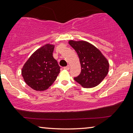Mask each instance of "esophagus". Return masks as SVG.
Instances as JSON below:
<instances>
[{
    "label": "esophagus",
    "mask_w": 133,
    "mask_h": 133,
    "mask_svg": "<svg viewBox=\"0 0 133 133\" xmlns=\"http://www.w3.org/2000/svg\"><path fill=\"white\" fill-rule=\"evenodd\" d=\"M63 69L65 70H69V69H70V66L68 65V66H67L66 67H64Z\"/></svg>",
    "instance_id": "34e87169"
}]
</instances>
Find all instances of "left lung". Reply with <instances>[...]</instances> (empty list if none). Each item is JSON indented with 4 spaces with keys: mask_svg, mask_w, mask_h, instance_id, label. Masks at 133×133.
<instances>
[{
    "mask_svg": "<svg viewBox=\"0 0 133 133\" xmlns=\"http://www.w3.org/2000/svg\"><path fill=\"white\" fill-rule=\"evenodd\" d=\"M69 43L77 53L82 68L80 75L74 79L84 88L97 86L109 72V63L106 58L89 42L70 40Z\"/></svg>",
    "mask_w": 133,
    "mask_h": 133,
    "instance_id": "8db88e82",
    "label": "left lung"
}]
</instances>
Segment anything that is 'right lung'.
Listing matches in <instances>:
<instances>
[{"instance_id": "obj_1", "label": "right lung", "mask_w": 133, "mask_h": 133, "mask_svg": "<svg viewBox=\"0 0 133 133\" xmlns=\"http://www.w3.org/2000/svg\"><path fill=\"white\" fill-rule=\"evenodd\" d=\"M55 46L47 44L35 51L22 70L24 82L36 91L48 89L56 80L60 67L53 56Z\"/></svg>"}]
</instances>
